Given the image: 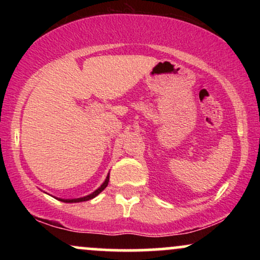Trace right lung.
I'll use <instances>...</instances> for the list:
<instances>
[{
	"label": "right lung",
	"instance_id": "1",
	"mask_svg": "<svg viewBox=\"0 0 260 260\" xmlns=\"http://www.w3.org/2000/svg\"><path fill=\"white\" fill-rule=\"evenodd\" d=\"M109 178H110V176H107L105 182H104V183L101 184V187L98 188V189L95 190V192H92L91 194H89V196H86V197H83V198H78V199H59V201L64 202V203H79V202H85V201H89V199H92V198H94V197H96L98 194H99L100 192H103V190L107 187V184H109Z\"/></svg>",
	"mask_w": 260,
	"mask_h": 260
}]
</instances>
